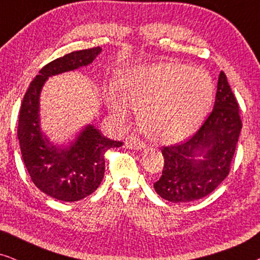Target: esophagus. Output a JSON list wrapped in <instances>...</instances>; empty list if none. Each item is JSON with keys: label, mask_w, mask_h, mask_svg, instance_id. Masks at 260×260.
Listing matches in <instances>:
<instances>
[{"label": "esophagus", "mask_w": 260, "mask_h": 260, "mask_svg": "<svg viewBox=\"0 0 260 260\" xmlns=\"http://www.w3.org/2000/svg\"><path fill=\"white\" fill-rule=\"evenodd\" d=\"M124 147L126 149H134V150H142V149L147 148V144L143 143V142H141L140 140H137L136 137H131L129 140L125 141V144H124Z\"/></svg>", "instance_id": "34e87169"}]
</instances>
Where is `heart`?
Listing matches in <instances>:
<instances>
[{"instance_id":"obj_1","label":"heart","mask_w":260,"mask_h":260,"mask_svg":"<svg viewBox=\"0 0 260 260\" xmlns=\"http://www.w3.org/2000/svg\"><path fill=\"white\" fill-rule=\"evenodd\" d=\"M214 98V83L204 70L179 62H156L125 71L106 93L108 109L120 118L129 105L142 129L156 141L183 140L202 123Z\"/></svg>"}]
</instances>
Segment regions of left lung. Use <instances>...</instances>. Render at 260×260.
Returning <instances> with one entry per match:
<instances>
[{
	"mask_svg": "<svg viewBox=\"0 0 260 260\" xmlns=\"http://www.w3.org/2000/svg\"><path fill=\"white\" fill-rule=\"evenodd\" d=\"M241 130L239 106L220 72L215 103L200 129L183 143L165 147L162 176L154 188L170 202H190L211 194L230 173Z\"/></svg>",
	"mask_w": 260,
	"mask_h": 260,
	"instance_id": "obj_1",
	"label": "left lung"
}]
</instances>
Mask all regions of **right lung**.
<instances>
[{"mask_svg":"<svg viewBox=\"0 0 260 260\" xmlns=\"http://www.w3.org/2000/svg\"><path fill=\"white\" fill-rule=\"evenodd\" d=\"M101 52V47L83 49L47 63L30 83L21 105L17 137L24 166L35 186L60 201H79L93 193L104 177L105 151L123 143L103 136L92 124L67 143L52 141L41 127V91L48 78L86 67Z\"/></svg>","mask_w":260,"mask_h":260,"instance_id":"obj_1","label":"right lung"}]
</instances>
